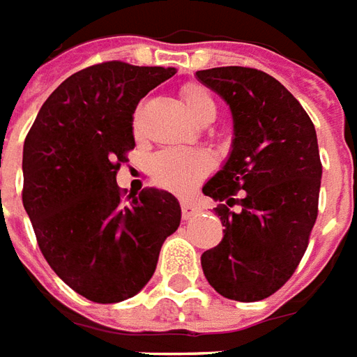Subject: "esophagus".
<instances>
[{"instance_id":"34e87169","label":"esophagus","mask_w":357,"mask_h":357,"mask_svg":"<svg viewBox=\"0 0 357 357\" xmlns=\"http://www.w3.org/2000/svg\"><path fill=\"white\" fill-rule=\"evenodd\" d=\"M181 209H183V219H190L192 215L198 213V207L194 206L192 202H186V199L181 202Z\"/></svg>"}]
</instances>
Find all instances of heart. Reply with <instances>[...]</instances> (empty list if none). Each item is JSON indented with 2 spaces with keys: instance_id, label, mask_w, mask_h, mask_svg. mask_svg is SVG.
<instances>
[{
  "instance_id": "heart-1",
  "label": "heart",
  "mask_w": 357,
  "mask_h": 357,
  "mask_svg": "<svg viewBox=\"0 0 357 357\" xmlns=\"http://www.w3.org/2000/svg\"><path fill=\"white\" fill-rule=\"evenodd\" d=\"M183 98L190 115L196 121L204 119L207 113L215 111L213 98L202 86H186L183 90ZM211 158L204 151L186 150H165L158 153L151 163L153 181L171 190H184L192 183H196L199 176L209 173Z\"/></svg>"
}]
</instances>
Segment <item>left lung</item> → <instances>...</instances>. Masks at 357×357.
<instances>
[{"label": "left lung", "instance_id": "8db88e82", "mask_svg": "<svg viewBox=\"0 0 357 357\" xmlns=\"http://www.w3.org/2000/svg\"><path fill=\"white\" fill-rule=\"evenodd\" d=\"M196 77L229 103L234 125L231 155L202 188L225 202L215 207L223 240L202 254V269L225 298L257 302L292 277L310 242L323 173L317 134L300 102L264 70L217 67Z\"/></svg>", "mask_w": 357, "mask_h": 357}]
</instances>
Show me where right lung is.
<instances>
[{
	"label": "right lung",
	"mask_w": 357,
	"mask_h": 357,
	"mask_svg": "<svg viewBox=\"0 0 357 357\" xmlns=\"http://www.w3.org/2000/svg\"><path fill=\"white\" fill-rule=\"evenodd\" d=\"M176 73L123 61L70 75L45 100L22 150V206L57 277L98 304L138 294L181 225L171 192L125 198L117 171L134 148L138 102Z\"/></svg>",
	"instance_id": "right-lung-1"
}]
</instances>
